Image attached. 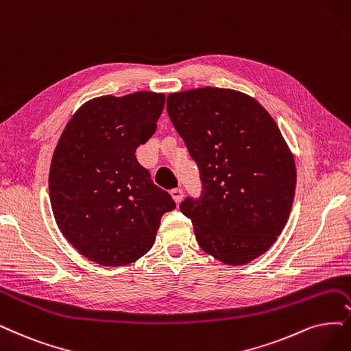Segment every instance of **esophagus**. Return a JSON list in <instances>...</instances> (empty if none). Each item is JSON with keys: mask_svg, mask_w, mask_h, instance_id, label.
<instances>
[{"mask_svg": "<svg viewBox=\"0 0 351 351\" xmlns=\"http://www.w3.org/2000/svg\"><path fill=\"white\" fill-rule=\"evenodd\" d=\"M171 195H172L173 201H175L176 204H179L180 201H182V198H184V191L180 189V188H175V189L171 191Z\"/></svg>", "mask_w": 351, "mask_h": 351, "instance_id": "esophagus-1", "label": "esophagus"}]
</instances>
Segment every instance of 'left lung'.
<instances>
[{"label":"left lung","instance_id":"8db88e82","mask_svg":"<svg viewBox=\"0 0 351 351\" xmlns=\"http://www.w3.org/2000/svg\"><path fill=\"white\" fill-rule=\"evenodd\" d=\"M166 106L201 172V198L179 206L199 247L224 265L250 263L291 214L296 167L288 143L262 104L236 89L179 90Z\"/></svg>","mask_w":351,"mask_h":351}]
</instances>
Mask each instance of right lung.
Masks as SVG:
<instances>
[{
    "instance_id": "1",
    "label": "right lung",
    "mask_w": 351,
    "mask_h": 351,
    "mask_svg": "<svg viewBox=\"0 0 351 351\" xmlns=\"http://www.w3.org/2000/svg\"><path fill=\"white\" fill-rule=\"evenodd\" d=\"M165 94L104 95L75 111L50 163L55 221L72 247L102 266L145 256L175 201L156 186L136 149L154 134Z\"/></svg>"
}]
</instances>
